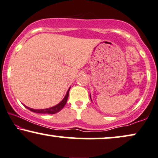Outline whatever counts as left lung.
Here are the masks:
<instances>
[{
    "label": "left lung",
    "mask_w": 158,
    "mask_h": 158,
    "mask_svg": "<svg viewBox=\"0 0 158 158\" xmlns=\"http://www.w3.org/2000/svg\"><path fill=\"white\" fill-rule=\"evenodd\" d=\"M90 98H91V95H90Z\"/></svg>",
    "instance_id": "1"
}]
</instances>
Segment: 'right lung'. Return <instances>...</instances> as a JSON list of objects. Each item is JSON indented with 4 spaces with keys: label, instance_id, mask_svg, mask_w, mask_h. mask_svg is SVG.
I'll list each match as a JSON object with an SVG mask.
<instances>
[{
    "label": "right lung",
    "instance_id": "right-lung-1",
    "mask_svg": "<svg viewBox=\"0 0 158 158\" xmlns=\"http://www.w3.org/2000/svg\"><path fill=\"white\" fill-rule=\"evenodd\" d=\"M69 90H70V88L68 89V91H67V93L66 94V96L64 97V98L63 99V100L61 102H60L59 103L58 105H56V106H55L53 107H51V108H46V109H40V110H36V109H32V108H29V107H27L26 106H24L27 109H29V110L32 111L34 113H48V114H55V113L59 112L60 110H61V109L64 108L65 106V105H66V102H67V100H68V98H69Z\"/></svg>",
    "mask_w": 158,
    "mask_h": 158
}]
</instances>
